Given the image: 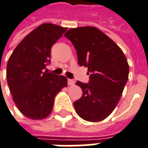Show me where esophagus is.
<instances>
[{"label": "esophagus", "mask_w": 148, "mask_h": 148, "mask_svg": "<svg viewBox=\"0 0 148 148\" xmlns=\"http://www.w3.org/2000/svg\"><path fill=\"white\" fill-rule=\"evenodd\" d=\"M67 82H68V85L69 86H73L74 84V80H73V79H68Z\"/></svg>", "instance_id": "esophagus-1"}]
</instances>
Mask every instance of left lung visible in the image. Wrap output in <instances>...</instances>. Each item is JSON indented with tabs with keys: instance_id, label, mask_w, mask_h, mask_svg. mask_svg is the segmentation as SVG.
Instances as JSON below:
<instances>
[{
	"instance_id": "obj_1",
	"label": "left lung",
	"mask_w": 148,
	"mask_h": 148,
	"mask_svg": "<svg viewBox=\"0 0 148 148\" xmlns=\"http://www.w3.org/2000/svg\"><path fill=\"white\" fill-rule=\"evenodd\" d=\"M77 51V63L88 68V83L77 81L82 95L74 103L84 120L99 122L119 103L128 79L129 66L122 49L101 30L92 26L71 29L64 35Z\"/></svg>"
}]
</instances>
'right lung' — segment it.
Listing matches in <instances>:
<instances>
[{
	"label": "right lung",
	"mask_w": 148,
	"mask_h": 148,
	"mask_svg": "<svg viewBox=\"0 0 148 148\" xmlns=\"http://www.w3.org/2000/svg\"><path fill=\"white\" fill-rule=\"evenodd\" d=\"M66 29L54 24H42L24 38L9 58L6 75L13 102L31 119L49 116L56 95L67 86L66 77L46 69L52 46Z\"/></svg>",
	"instance_id": "right-lung-1"
}]
</instances>
